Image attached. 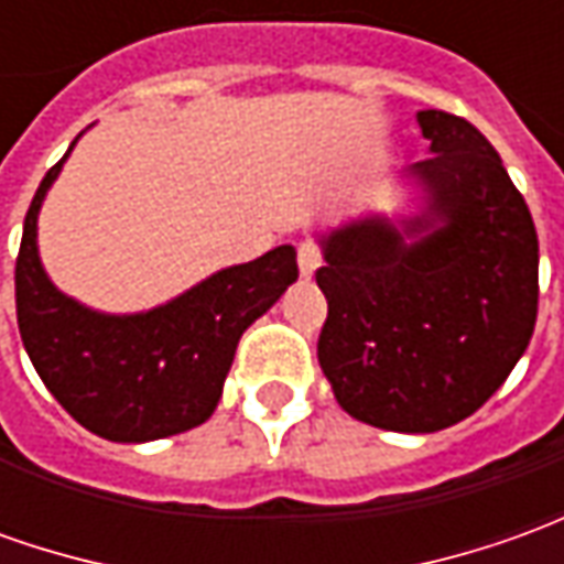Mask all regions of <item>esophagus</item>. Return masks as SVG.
Instances as JSON below:
<instances>
[{
    "instance_id": "obj_1",
    "label": "esophagus",
    "mask_w": 564,
    "mask_h": 564,
    "mask_svg": "<svg viewBox=\"0 0 564 564\" xmlns=\"http://www.w3.org/2000/svg\"><path fill=\"white\" fill-rule=\"evenodd\" d=\"M321 268V247L314 240H302L299 243V271L302 274H314Z\"/></svg>"
}]
</instances>
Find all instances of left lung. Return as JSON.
<instances>
[{
    "label": "left lung",
    "mask_w": 564,
    "mask_h": 564,
    "mask_svg": "<svg viewBox=\"0 0 564 564\" xmlns=\"http://www.w3.org/2000/svg\"><path fill=\"white\" fill-rule=\"evenodd\" d=\"M432 156L413 166L442 228L361 221L324 240L327 321L317 361L339 408L389 432L466 420L531 343L538 231L491 141L447 110H420Z\"/></svg>",
    "instance_id": "8db88e82"
}]
</instances>
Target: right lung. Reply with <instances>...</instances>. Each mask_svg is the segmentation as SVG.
<instances>
[{
    "mask_svg": "<svg viewBox=\"0 0 564 564\" xmlns=\"http://www.w3.org/2000/svg\"><path fill=\"white\" fill-rule=\"evenodd\" d=\"M64 160L45 172L26 209L14 262L30 361L57 404L107 442H153L200 426L216 411L243 330L299 278L296 250L278 247L225 268L148 314H95L57 293L36 256V213Z\"/></svg>",
    "mask_w": 564,
    "mask_h": 564,
    "instance_id": "right-lung-1",
    "label": "right lung"
}]
</instances>
